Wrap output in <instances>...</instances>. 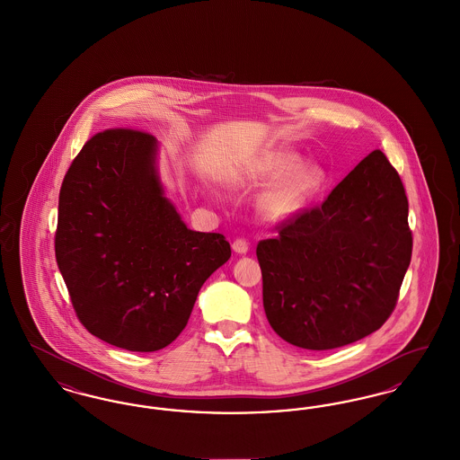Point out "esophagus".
I'll list each match as a JSON object with an SVG mask.
<instances>
[{
  "label": "esophagus",
  "mask_w": 460,
  "mask_h": 460,
  "mask_svg": "<svg viewBox=\"0 0 460 460\" xmlns=\"http://www.w3.org/2000/svg\"><path fill=\"white\" fill-rule=\"evenodd\" d=\"M233 250H234L238 255H244V253H248V243L244 240H236L233 243Z\"/></svg>",
  "instance_id": "obj_1"
}]
</instances>
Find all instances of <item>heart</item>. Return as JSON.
Here are the masks:
<instances>
[{"mask_svg": "<svg viewBox=\"0 0 460 460\" xmlns=\"http://www.w3.org/2000/svg\"><path fill=\"white\" fill-rule=\"evenodd\" d=\"M272 186L262 199V214L272 222H283L300 214L324 190L328 174L323 165L308 162L293 152L270 155L238 177L244 186Z\"/></svg>", "mask_w": 460, "mask_h": 460, "instance_id": "heart-1", "label": "heart"}]
</instances>
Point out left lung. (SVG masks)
I'll return each mask as SVG.
<instances>
[{
	"mask_svg": "<svg viewBox=\"0 0 460 460\" xmlns=\"http://www.w3.org/2000/svg\"><path fill=\"white\" fill-rule=\"evenodd\" d=\"M407 219L400 175L374 150L321 207L259 243L269 324L305 350L345 347L381 328L411 263Z\"/></svg>",
	"mask_w": 460,
	"mask_h": 460,
	"instance_id": "obj_1",
	"label": "left lung"
}]
</instances>
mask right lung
Masks as SVG:
<instances>
[{
  "instance_id": "obj_1",
  "label": "right lung",
  "mask_w": 460,
  "mask_h": 460,
  "mask_svg": "<svg viewBox=\"0 0 460 460\" xmlns=\"http://www.w3.org/2000/svg\"><path fill=\"white\" fill-rule=\"evenodd\" d=\"M152 134L93 136L66 171L57 263L79 321L129 351H156L186 328L198 291L229 261L219 233L190 229L165 193Z\"/></svg>"
}]
</instances>
